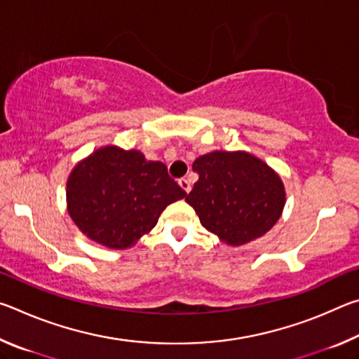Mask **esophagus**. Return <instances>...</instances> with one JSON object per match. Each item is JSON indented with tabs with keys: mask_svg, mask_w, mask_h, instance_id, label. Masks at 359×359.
Instances as JSON below:
<instances>
[{
	"mask_svg": "<svg viewBox=\"0 0 359 359\" xmlns=\"http://www.w3.org/2000/svg\"><path fill=\"white\" fill-rule=\"evenodd\" d=\"M179 185L182 187V190L187 191V193H190V190H191L190 180H188V179H179Z\"/></svg>",
	"mask_w": 359,
	"mask_h": 359,
	"instance_id": "1",
	"label": "esophagus"
}]
</instances>
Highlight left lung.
<instances>
[{
  "label": "left lung",
  "instance_id": "left-lung-1",
  "mask_svg": "<svg viewBox=\"0 0 359 359\" xmlns=\"http://www.w3.org/2000/svg\"><path fill=\"white\" fill-rule=\"evenodd\" d=\"M199 179L185 201L205 229L229 245L266 234L282 215L285 187L274 169L247 151L215 150L193 163Z\"/></svg>",
  "mask_w": 359,
  "mask_h": 359
}]
</instances>
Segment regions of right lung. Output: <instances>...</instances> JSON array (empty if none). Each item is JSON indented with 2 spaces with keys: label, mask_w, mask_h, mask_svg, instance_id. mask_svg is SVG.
<instances>
[{
  "label": "right lung",
  "mask_w": 359,
  "mask_h": 359,
  "mask_svg": "<svg viewBox=\"0 0 359 359\" xmlns=\"http://www.w3.org/2000/svg\"><path fill=\"white\" fill-rule=\"evenodd\" d=\"M185 196L161 161H147L139 150L115 145L77 163L66 184L72 222L109 248L135 245L169 204Z\"/></svg>",
  "instance_id": "right-lung-1"
}]
</instances>
